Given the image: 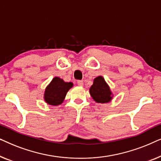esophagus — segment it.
Instances as JSON below:
<instances>
[{"label":"esophagus","mask_w":161,"mask_h":161,"mask_svg":"<svg viewBox=\"0 0 161 161\" xmlns=\"http://www.w3.org/2000/svg\"><path fill=\"white\" fill-rule=\"evenodd\" d=\"M77 83H78V85L80 86H83V80H78V82H77Z\"/></svg>","instance_id":"1"}]
</instances>
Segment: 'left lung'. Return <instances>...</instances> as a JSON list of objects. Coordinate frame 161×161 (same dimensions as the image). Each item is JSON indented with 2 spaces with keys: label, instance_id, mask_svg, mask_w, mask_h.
<instances>
[{
  "label": "left lung",
  "instance_id": "left-lung-1",
  "mask_svg": "<svg viewBox=\"0 0 161 161\" xmlns=\"http://www.w3.org/2000/svg\"><path fill=\"white\" fill-rule=\"evenodd\" d=\"M89 93L97 103H108L113 99L111 89L103 76H98L94 79L93 84L89 89Z\"/></svg>",
  "mask_w": 161,
  "mask_h": 161
}]
</instances>
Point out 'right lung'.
I'll return each instance as SVG.
<instances>
[{
	"label": "right lung",
	"instance_id": "obj_1",
	"mask_svg": "<svg viewBox=\"0 0 161 161\" xmlns=\"http://www.w3.org/2000/svg\"><path fill=\"white\" fill-rule=\"evenodd\" d=\"M72 86L73 83L72 82H64L63 79L55 77L45 88L44 100L48 105L54 106L61 105L64 100L68 91Z\"/></svg>",
	"mask_w": 161,
	"mask_h": 161
}]
</instances>
